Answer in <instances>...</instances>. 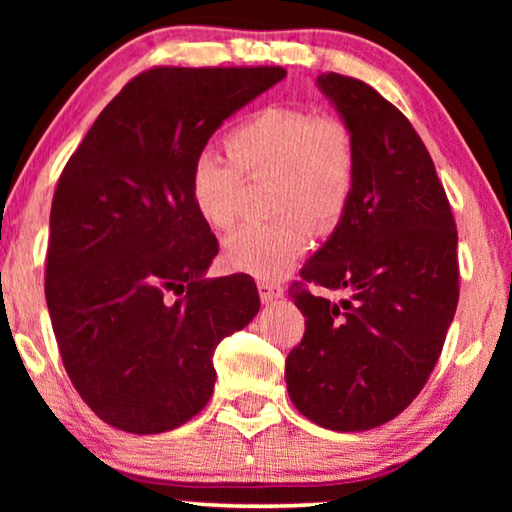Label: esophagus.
Returning <instances> with one entry per match:
<instances>
[{
	"mask_svg": "<svg viewBox=\"0 0 512 512\" xmlns=\"http://www.w3.org/2000/svg\"><path fill=\"white\" fill-rule=\"evenodd\" d=\"M258 293H261V300L265 305L277 303L279 298H284V289L279 284H270V282H258Z\"/></svg>",
	"mask_w": 512,
	"mask_h": 512,
	"instance_id": "34e87169",
	"label": "esophagus"
}]
</instances>
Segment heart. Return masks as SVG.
<instances>
[{"instance_id": "heart-1", "label": "heart", "mask_w": 512, "mask_h": 512, "mask_svg": "<svg viewBox=\"0 0 512 512\" xmlns=\"http://www.w3.org/2000/svg\"><path fill=\"white\" fill-rule=\"evenodd\" d=\"M230 156L212 149L193 160L191 193L202 219L228 230L242 214L244 174L272 177V221L247 223L226 240L233 270L256 279H279L310 249V221L333 226L354 191L356 153L342 118L303 109L270 107L240 125L228 142Z\"/></svg>"}]
</instances>
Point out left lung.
I'll return each instance as SVG.
<instances>
[{"label": "left lung", "mask_w": 512, "mask_h": 512, "mask_svg": "<svg viewBox=\"0 0 512 512\" xmlns=\"http://www.w3.org/2000/svg\"><path fill=\"white\" fill-rule=\"evenodd\" d=\"M354 137V191L296 282L305 335L286 356L300 415L331 431L375 429L429 380L459 303L457 226L426 146L394 104L359 79L321 74Z\"/></svg>", "instance_id": "left-lung-1"}]
</instances>
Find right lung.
I'll return each instance as SVG.
<instances>
[{"instance_id": "add662e5", "label": "right lung", "mask_w": 512, "mask_h": 512, "mask_svg": "<svg viewBox=\"0 0 512 512\" xmlns=\"http://www.w3.org/2000/svg\"><path fill=\"white\" fill-rule=\"evenodd\" d=\"M282 67H156L97 116L51 207L46 305L69 380L128 433L186 424L212 398L214 349L261 310L254 279H205L219 242L193 160Z\"/></svg>"}]
</instances>
